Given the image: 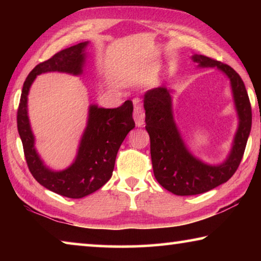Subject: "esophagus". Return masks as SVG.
I'll use <instances>...</instances> for the list:
<instances>
[{
    "mask_svg": "<svg viewBox=\"0 0 261 261\" xmlns=\"http://www.w3.org/2000/svg\"><path fill=\"white\" fill-rule=\"evenodd\" d=\"M134 118L136 122L137 126H143L145 123V113L144 109L140 105H136L135 106V110H134Z\"/></svg>",
    "mask_w": 261,
    "mask_h": 261,
    "instance_id": "esophagus-1",
    "label": "esophagus"
}]
</instances>
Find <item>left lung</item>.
<instances>
[{"label":"left lung","instance_id":"obj_1","mask_svg":"<svg viewBox=\"0 0 261 261\" xmlns=\"http://www.w3.org/2000/svg\"><path fill=\"white\" fill-rule=\"evenodd\" d=\"M192 60L200 68H218L230 79L240 123L227 160L221 165H208L193 156L185 146L174 120L170 90L161 86L145 93V127L151 139L154 176L161 187L177 196L204 193L226 183L240 166L252 124L250 99L240 74L228 64L211 57L194 54Z\"/></svg>","mask_w":261,"mask_h":261}]
</instances>
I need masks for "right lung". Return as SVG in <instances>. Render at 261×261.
<instances>
[{"label": "right lung", "mask_w": 261, "mask_h": 261, "mask_svg": "<svg viewBox=\"0 0 261 261\" xmlns=\"http://www.w3.org/2000/svg\"><path fill=\"white\" fill-rule=\"evenodd\" d=\"M87 45V41L81 42L39 63L24 82L17 112V126L31 174L42 187L73 199L95 192L112 177L118 148L135 127L132 101L126 100L120 107L113 109L91 105L76 160L67 169L54 171L43 165L35 151L34 136L28 116V95L38 74L50 71L82 74Z\"/></svg>", "instance_id": "1"}]
</instances>
